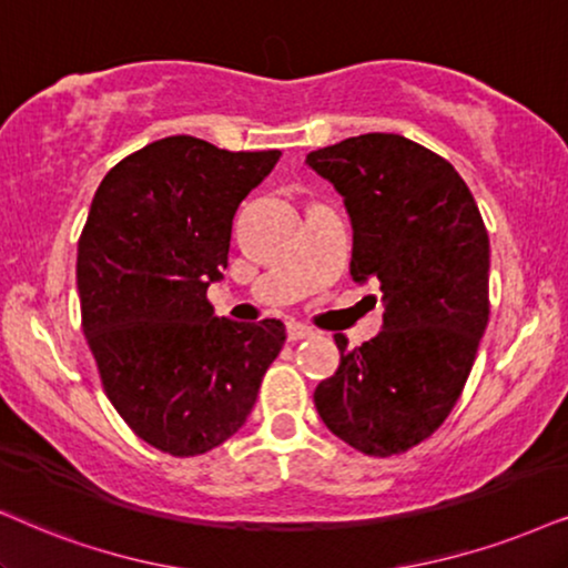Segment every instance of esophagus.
Here are the masks:
<instances>
[{"label":"esophagus","mask_w":568,"mask_h":568,"mask_svg":"<svg viewBox=\"0 0 568 568\" xmlns=\"http://www.w3.org/2000/svg\"><path fill=\"white\" fill-rule=\"evenodd\" d=\"M314 329L301 325V322H288V341H306V337H312Z\"/></svg>","instance_id":"1"}]
</instances>
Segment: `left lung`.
Segmentation results:
<instances>
[{
  "label": "left lung",
  "instance_id": "1",
  "mask_svg": "<svg viewBox=\"0 0 568 568\" xmlns=\"http://www.w3.org/2000/svg\"><path fill=\"white\" fill-rule=\"evenodd\" d=\"M346 199L351 277L377 285L383 333L348 351L314 390L333 435L398 456L448 419L490 317V239L469 185L440 154L398 133H364L306 154Z\"/></svg>",
  "mask_w": 568,
  "mask_h": 568
}]
</instances>
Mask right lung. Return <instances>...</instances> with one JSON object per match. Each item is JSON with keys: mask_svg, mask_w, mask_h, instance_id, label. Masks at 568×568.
<instances>
[{"mask_svg": "<svg viewBox=\"0 0 568 568\" xmlns=\"http://www.w3.org/2000/svg\"><path fill=\"white\" fill-rule=\"evenodd\" d=\"M280 160L168 135L128 154L93 193L78 239L81 327L123 422L189 458L239 433L285 343L280 320L214 317L239 204Z\"/></svg>", "mask_w": 568, "mask_h": 568, "instance_id": "obj_1", "label": "right lung"}]
</instances>
